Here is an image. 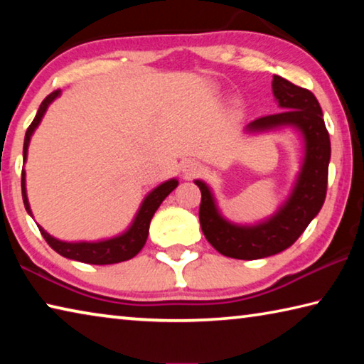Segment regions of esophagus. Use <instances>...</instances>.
I'll list each match as a JSON object with an SVG mask.
<instances>
[{
	"instance_id": "esophagus-1",
	"label": "esophagus",
	"mask_w": 364,
	"mask_h": 364,
	"mask_svg": "<svg viewBox=\"0 0 364 364\" xmlns=\"http://www.w3.org/2000/svg\"><path fill=\"white\" fill-rule=\"evenodd\" d=\"M200 168H202V165L197 162V160H186V162H183V165H181V170L186 178L196 176L200 171Z\"/></svg>"
}]
</instances>
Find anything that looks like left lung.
I'll use <instances>...</instances> for the list:
<instances>
[{
  "label": "left lung",
  "mask_w": 364,
  "mask_h": 364,
  "mask_svg": "<svg viewBox=\"0 0 364 364\" xmlns=\"http://www.w3.org/2000/svg\"><path fill=\"white\" fill-rule=\"evenodd\" d=\"M273 95L284 110L250 122L245 132L258 133L294 127L304 136V164L291 196L279 210L254 226L232 225L221 217L210 188L200 180L194 181L202 194L199 207L202 232L221 255L237 260H257L291 247L321 210L326 199L331 139L318 100L311 91L279 75H273Z\"/></svg>",
  "instance_id": "1"
}]
</instances>
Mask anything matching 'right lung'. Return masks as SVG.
<instances>
[{
    "label": "right lung",
    "mask_w": 364,
    "mask_h": 364,
    "mask_svg": "<svg viewBox=\"0 0 364 364\" xmlns=\"http://www.w3.org/2000/svg\"><path fill=\"white\" fill-rule=\"evenodd\" d=\"M59 95H60V90L53 91V93L48 95L45 97V101L40 104L38 112H36L33 122L30 123V127L27 128L26 139H23V160H27L28 143L35 132V128L40 125V122L43 119V115H45L49 104L56 100ZM176 186H178L176 180H168L160 184V186H157L156 189H152L151 193L146 196L143 204H141L132 226L128 228L125 232L120 234V236L104 239V241H97V242H65L53 237L51 234H48L41 226H38L40 232L41 236L45 237V241L51 245L59 255L70 258V260H77V262L90 263V264H112V263L130 260V258H133L141 249L144 247L154 213H156V210L160 207V204H162L165 197H167ZM22 199H23V205H26V210L28 212V215H32V210H30V205H28V199H27L26 171L23 170H22Z\"/></svg>",
    "instance_id": "right-lung-1"
}]
</instances>
